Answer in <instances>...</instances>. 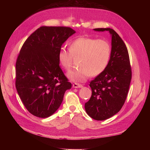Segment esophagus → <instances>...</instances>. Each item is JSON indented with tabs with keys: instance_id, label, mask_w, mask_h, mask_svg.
Here are the masks:
<instances>
[{
	"instance_id": "1",
	"label": "esophagus",
	"mask_w": 150,
	"mask_h": 150,
	"mask_svg": "<svg viewBox=\"0 0 150 150\" xmlns=\"http://www.w3.org/2000/svg\"><path fill=\"white\" fill-rule=\"evenodd\" d=\"M72 87L74 88H82L83 87V85L78 84V83H74L72 84Z\"/></svg>"
}]
</instances>
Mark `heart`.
I'll return each instance as SVG.
<instances>
[{
	"instance_id": "obj_1",
	"label": "heart",
	"mask_w": 150,
	"mask_h": 150,
	"mask_svg": "<svg viewBox=\"0 0 150 150\" xmlns=\"http://www.w3.org/2000/svg\"><path fill=\"white\" fill-rule=\"evenodd\" d=\"M69 51L61 48L57 54L59 62L69 70L73 57H80L78 70H72L67 77L74 82H84L89 76H98L105 70L111 57V47L105 40L81 37L69 44Z\"/></svg>"
}]
</instances>
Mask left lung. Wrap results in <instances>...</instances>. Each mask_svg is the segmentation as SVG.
Masks as SVG:
<instances>
[{"label": "left lung", "instance_id": "1", "mask_svg": "<svg viewBox=\"0 0 150 150\" xmlns=\"http://www.w3.org/2000/svg\"><path fill=\"white\" fill-rule=\"evenodd\" d=\"M109 31L111 35V54L108 66L90 82L92 95L85 103V110L93 119L107 120L118 112L123 106L131 79L128 51L125 42L110 28L94 29Z\"/></svg>", "mask_w": 150, "mask_h": 150}]
</instances>
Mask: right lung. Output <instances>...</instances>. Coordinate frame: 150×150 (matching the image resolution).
Listing matches in <instances>:
<instances>
[{
	"label": "right lung",
	"instance_id": "right-lung-1",
	"mask_svg": "<svg viewBox=\"0 0 150 150\" xmlns=\"http://www.w3.org/2000/svg\"><path fill=\"white\" fill-rule=\"evenodd\" d=\"M76 33L69 27L42 26L26 39L16 61V87L28 111L49 117L59 108L72 84L59 66L62 45Z\"/></svg>",
	"mask_w": 150,
	"mask_h": 150
}]
</instances>
